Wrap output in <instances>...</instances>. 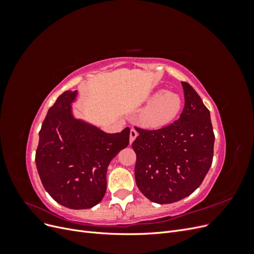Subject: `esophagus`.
<instances>
[{
	"mask_svg": "<svg viewBox=\"0 0 254 254\" xmlns=\"http://www.w3.org/2000/svg\"><path fill=\"white\" fill-rule=\"evenodd\" d=\"M137 136V131L135 129H131L130 130V143H132L134 140H135V137Z\"/></svg>",
	"mask_w": 254,
	"mask_h": 254,
	"instance_id": "esophagus-1",
	"label": "esophagus"
}]
</instances>
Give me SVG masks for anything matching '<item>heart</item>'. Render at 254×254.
Returning <instances> with one entry per match:
<instances>
[{"label": "heart", "mask_w": 254, "mask_h": 254, "mask_svg": "<svg viewBox=\"0 0 254 254\" xmlns=\"http://www.w3.org/2000/svg\"><path fill=\"white\" fill-rule=\"evenodd\" d=\"M150 105L142 114L143 124L159 128L170 124L178 117L182 110V97L175 92H166L161 89L150 97Z\"/></svg>", "instance_id": "b5f03b06"}]
</instances>
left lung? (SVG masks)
I'll use <instances>...</instances> for the list:
<instances>
[{
    "label": "left lung",
    "instance_id": "obj_1",
    "mask_svg": "<svg viewBox=\"0 0 254 254\" xmlns=\"http://www.w3.org/2000/svg\"><path fill=\"white\" fill-rule=\"evenodd\" d=\"M184 108L173 124L156 130L135 127V182L149 200L179 201L202 183L213 161L215 135L210 111L188 82H181Z\"/></svg>",
    "mask_w": 254,
    "mask_h": 254
}]
</instances>
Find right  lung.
Returning <instances> with one entry per match:
<instances>
[{
  "label": "right lung",
  "instance_id": "right-lung-1",
  "mask_svg": "<svg viewBox=\"0 0 254 254\" xmlns=\"http://www.w3.org/2000/svg\"><path fill=\"white\" fill-rule=\"evenodd\" d=\"M77 91H65L48 111L39 132L36 165L54 200L68 209H90L107 189V168L129 144L130 129L106 133L76 120L71 103Z\"/></svg>",
  "mask_w": 254,
  "mask_h": 254
}]
</instances>
